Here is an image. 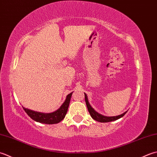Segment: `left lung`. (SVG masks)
<instances>
[{
	"label": "left lung",
	"mask_w": 157,
	"mask_h": 157,
	"mask_svg": "<svg viewBox=\"0 0 157 157\" xmlns=\"http://www.w3.org/2000/svg\"><path fill=\"white\" fill-rule=\"evenodd\" d=\"M85 102H86V105H87V109L89 110V113L90 114L91 117L94 119V120L98 121V122L100 123H108V122H111V121H116L117 119H120V118L123 117L124 114H126L127 112L125 113H123L122 114L119 115V116H116V117H106V116H104L100 113H98V112L95 111L94 108L91 107V105L89 104V101H88V98L87 95L85 94Z\"/></svg>",
	"instance_id": "8db88e82"
}]
</instances>
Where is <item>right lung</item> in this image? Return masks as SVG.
Returning <instances> with one entry per match:
<instances>
[{"label":"right lung","instance_id":"1","mask_svg":"<svg viewBox=\"0 0 157 157\" xmlns=\"http://www.w3.org/2000/svg\"><path fill=\"white\" fill-rule=\"evenodd\" d=\"M72 93H70L67 95L65 101L61 105L59 108L57 110L51 113H43L40 112L31 110L28 108L23 107L25 113L32 119L36 121V122L44 123V124H56L62 121L66 116L67 111L68 109L70 99H71Z\"/></svg>","mask_w":157,"mask_h":157}]
</instances>
